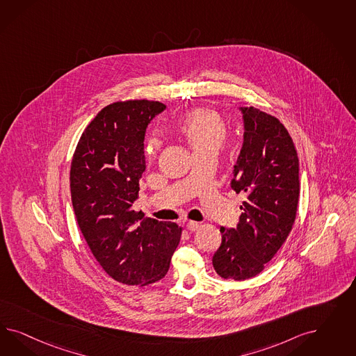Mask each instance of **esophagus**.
<instances>
[{"label":"esophagus","mask_w":356,"mask_h":356,"mask_svg":"<svg viewBox=\"0 0 356 356\" xmlns=\"http://www.w3.org/2000/svg\"><path fill=\"white\" fill-rule=\"evenodd\" d=\"M198 227H200V223H198V222H194V220H189V222L186 223V228H188L189 231H195V229H198Z\"/></svg>","instance_id":"1"}]
</instances>
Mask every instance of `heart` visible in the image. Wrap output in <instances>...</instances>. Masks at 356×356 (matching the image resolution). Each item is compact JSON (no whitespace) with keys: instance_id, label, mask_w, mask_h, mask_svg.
Returning <instances> with one entry per match:
<instances>
[{"instance_id":"1","label":"heart","mask_w":356,"mask_h":356,"mask_svg":"<svg viewBox=\"0 0 356 356\" xmlns=\"http://www.w3.org/2000/svg\"><path fill=\"white\" fill-rule=\"evenodd\" d=\"M181 133L194 154L218 151L227 137V125L216 112L200 109L186 116L181 124ZM158 140L149 142L147 154L152 158L158 150Z\"/></svg>"}]
</instances>
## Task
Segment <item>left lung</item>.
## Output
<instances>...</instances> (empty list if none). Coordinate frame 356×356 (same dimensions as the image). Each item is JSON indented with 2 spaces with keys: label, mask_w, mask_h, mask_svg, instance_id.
<instances>
[{
  "label": "left lung",
  "mask_w": 356,
  "mask_h": 356,
  "mask_svg": "<svg viewBox=\"0 0 356 356\" xmlns=\"http://www.w3.org/2000/svg\"><path fill=\"white\" fill-rule=\"evenodd\" d=\"M237 109L244 133L231 188L247 200L236 227H220L213 266L225 280H244L261 273L284 244L295 222L300 183L298 154L280 120L254 107Z\"/></svg>",
  "instance_id": "1"
}]
</instances>
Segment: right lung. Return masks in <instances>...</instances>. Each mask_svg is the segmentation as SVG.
Returning <instances> with one entry per match:
<instances>
[{
  "label": "right lung",
  "instance_id": "1",
  "mask_svg": "<svg viewBox=\"0 0 356 356\" xmlns=\"http://www.w3.org/2000/svg\"><path fill=\"white\" fill-rule=\"evenodd\" d=\"M164 109L149 100L103 108L83 131L72 161L78 226L108 275L130 286L162 280L181 236L176 223L140 220L133 209L146 170V130Z\"/></svg>",
  "mask_w": 356,
  "mask_h": 356
}]
</instances>
